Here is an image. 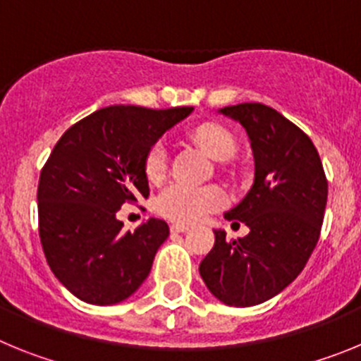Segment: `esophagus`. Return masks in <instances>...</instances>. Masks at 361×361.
I'll return each mask as SVG.
<instances>
[{"instance_id":"34e87169","label":"esophagus","mask_w":361,"mask_h":361,"mask_svg":"<svg viewBox=\"0 0 361 361\" xmlns=\"http://www.w3.org/2000/svg\"><path fill=\"white\" fill-rule=\"evenodd\" d=\"M170 229L173 233H184V231H188V229H190V226H188V224H178V222H177V224H171Z\"/></svg>"}]
</instances>
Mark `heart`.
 I'll use <instances>...</instances> for the list:
<instances>
[{"instance_id": "1", "label": "heart", "mask_w": 361, "mask_h": 361, "mask_svg": "<svg viewBox=\"0 0 361 361\" xmlns=\"http://www.w3.org/2000/svg\"><path fill=\"white\" fill-rule=\"evenodd\" d=\"M195 139L209 157L219 162L229 161L237 152V141L219 124H204L197 130ZM170 153L164 141H157L146 155V177L153 183L161 180L168 171ZM228 204L226 191L219 186H190L184 183H171L159 191L155 208L166 219L175 222H197L209 213L224 208Z\"/></svg>"}]
</instances>
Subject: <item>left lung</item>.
Here are the masks:
<instances>
[{"mask_svg":"<svg viewBox=\"0 0 361 361\" xmlns=\"http://www.w3.org/2000/svg\"><path fill=\"white\" fill-rule=\"evenodd\" d=\"M219 114L242 124L253 149V186L224 213L250 233L228 240L215 229V245L199 271L220 302L251 307L283 291L307 264L320 238L327 178L311 139L271 106L242 103Z\"/></svg>","mask_w":361,"mask_h":361,"instance_id":"8db88e82","label":"left lung"}]
</instances>
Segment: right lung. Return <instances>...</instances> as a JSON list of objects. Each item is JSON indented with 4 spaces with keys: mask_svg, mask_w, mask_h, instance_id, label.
I'll list each match as a JSON object with an SVG mask.
<instances>
[{
    "mask_svg": "<svg viewBox=\"0 0 361 361\" xmlns=\"http://www.w3.org/2000/svg\"><path fill=\"white\" fill-rule=\"evenodd\" d=\"M191 111L101 108L54 146L37 186L41 245L56 279L86 304H119L149 275L170 228L149 219L123 231L116 213L124 202L149 195L146 155Z\"/></svg>",
    "mask_w": 361,
    "mask_h": 361,
    "instance_id": "obj_1",
    "label": "right lung"
}]
</instances>
